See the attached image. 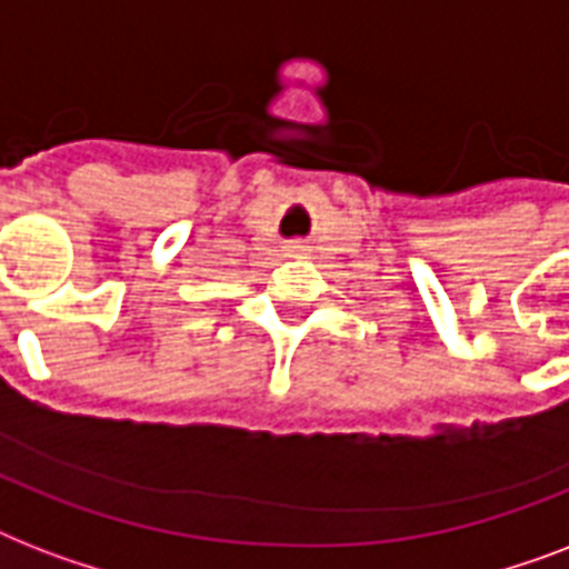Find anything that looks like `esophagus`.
Returning <instances> with one entry per match:
<instances>
[{
    "instance_id": "esophagus-1",
    "label": "esophagus",
    "mask_w": 569,
    "mask_h": 569,
    "mask_svg": "<svg viewBox=\"0 0 569 569\" xmlns=\"http://www.w3.org/2000/svg\"><path fill=\"white\" fill-rule=\"evenodd\" d=\"M292 250H301V244H292Z\"/></svg>"
}]
</instances>
